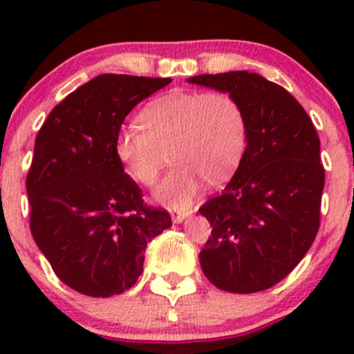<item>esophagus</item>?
<instances>
[{
  "label": "esophagus",
  "instance_id": "34e87169",
  "mask_svg": "<svg viewBox=\"0 0 354 354\" xmlns=\"http://www.w3.org/2000/svg\"><path fill=\"white\" fill-rule=\"evenodd\" d=\"M169 214H171V219H173V223L174 224H180V223H183V221L187 219L188 216H190L192 210H183V212H181V210L171 209Z\"/></svg>",
  "mask_w": 354,
  "mask_h": 354
}]
</instances>
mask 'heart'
Here are the masks:
<instances>
[{"instance_id":"1","label":"heart","mask_w":354,"mask_h":354,"mask_svg":"<svg viewBox=\"0 0 354 354\" xmlns=\"http://www.w3.org/2000/svg\"><path fill=\"white\" fill-rule=\"evenodd\" d=\"M142 124L118 131L116 157L137 183L151 187L173 157L174 167L156 188L157 202L185 209L203 180L221 183L246 149V118L233 95L221 91L178 92L149 104Z\"/></svg>"}]
</instances>
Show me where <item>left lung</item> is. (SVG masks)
Wrapping results in <instances>:
<instances>
[{
  "mask_svg": "<svg viewBox=\"0 0 354 354\" xmlns=\"http://www.w3.org/2000/svg\"><path fill=\"white\" fill-rule=\"evenodd\" d=\"M233 95L246 118V149L236 173L198 212L212 226L200 266L230 292L272 288L305 257L320 226L326 173L312 120L281 85L259 73L188 78Z\"/></svg>",
  "mask_w": 354,
  "mask_h": 354,
  "instance_id": "8db88e82",
  "label": "left lung"
}]
</instances>
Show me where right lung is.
Returning <instances> with one entry per match:
<instances>
[{
    "label": "right lung",
    "mask_w": 354,
    "mask_h": 354,
    "mask_svg": "<svg viewBox=\"0 0 354 354\" xmlns=\"http://www.w3.org/2000/svg\"><path fill=\"white\" fill-rule=\"evenodd\" d=\"M171 78L104 73L49 113L27 174L30 231L56 276L94 298L121 295L144 270L147 243L171 226L147 207L116 157L124 118Z\"/></svg>",
    "instance_id": "add662e5"
}]
</instances>
